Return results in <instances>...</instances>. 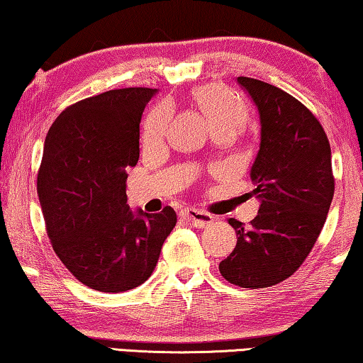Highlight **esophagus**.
Returning <instances> with one entry per match:
<instances>
[{"instance_id": "1", "label": "esophagus", "mask_w": 363, "mask_h": 363, "mask_svg": "<svg viewBox=\"0 0 363 363\" xmlns=\"http://www.w3.org/2000/svg\"><path fill=\"white\" fill-rule=\"evenodd\" d=\"M183 217H185V219L189 222V224L194 225V227H198V228L209 227L214 222V217L211 216L209 213H204V211L193 209V208L185 209V213H183Z\"/></svg>"}]
</instances>
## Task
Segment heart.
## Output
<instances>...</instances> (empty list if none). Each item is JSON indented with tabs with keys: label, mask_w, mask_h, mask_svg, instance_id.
I'll list each match as a JSON object with an SVG mask.
<instances>
[{
	"label": "heart",
	"mask_w": 363,
	"mask_h": 363,
	"mask_svg": "<svg viewBox=\"0 0 363 363\" xmlns=\"http://www.w3.org/2000/svg\"><path fill=\"white\" fill-rule=\"evenodd\" d=\"M198 108L208 118L213 131H235L247 118V105L230 89L222 84L201 86L193 92ZM172 118L170 107L165 104L155 105L143 123V141L154 144L165 136Z\"/></svg>",
	"instance_id": "1"
}]
</instances>
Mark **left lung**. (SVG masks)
Listing matches in <instances>:
<instances>
[{"mask_svg":"<svg viewBox=\"0 0 363 363\" xmlns=\"http://www.w3.org/2000/svg\"><path fill=\"white\" fill-rule=\"evenodd\" d=\"M259 111L261 144L252 167L258 216L235 228L237 245L219 271L233 286L263 289L286 281L320 237L334 196L331 146L305 105L267 82L240 76Z\"/></svg>","mask_w":363,"mask_h":363,"instance_id":"left-lung-1","label":"left lung"}]
</instances>
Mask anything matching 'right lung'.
Masks as SVG:
<instances>
[{
	"mask_svg": "<svg viewBox=\"0 0 363 363\" xmlns=\"http://www.w3.org/2000/svg\"><path fill=\"white\" fill-rule=\"evenodd\" d=\"M154 94L125 87L82 99L45 139L37 193L50 243L94 291L118 294L147 281L177 224L170 206L133 214L126 204V169L138 164L139 123Z\"/></svg>",
	"mask_w": 363,
	"mask_h": 363,
	"instance_id": "right-lung-1",
	"label": "right lung"
}]
</instances>
